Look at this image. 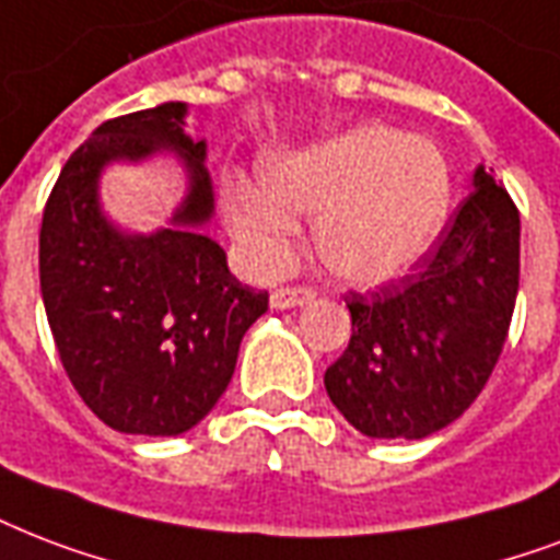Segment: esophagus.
Wrapping results in <instances>:
<instances>
[{"instance_id": "obj_1", "label": "esophagus", "mask_w": 560, "mask_h": 560, "mask_svg": "<svg viewBox=\"0 0 560 560\" xmlns=\"http://www.w3.org/2000/svg\"><path fill=\"white\" fill-rule=\"evenodd\" d=\"M314 296H317V290L305 288V284H296V288H279V290H272L270 305L279 311L296 308V305H305V302H311Z\"/></svg>"}]
</instances>
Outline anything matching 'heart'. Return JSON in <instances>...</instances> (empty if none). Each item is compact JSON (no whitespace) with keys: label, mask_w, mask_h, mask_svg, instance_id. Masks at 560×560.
Returning a JSON list of instances; mask_svg holds the SVG:
<instances>
[{"label":"heart","mask_w":560,"mask_h":560,"mask_svg":"<svg viewBox=\"0 0 560 560\" xmlns=\"http://www.w3.org/2000/svg\"><path fill=\"white\" fill-rule=\"evenodd\" d=\"M261 178H223L225 217L252 258L267 270L284 267L299 241L296 213H319V258L364 288L413 270L450 211L452 178L441 149L387 126H355L267 158Z\"/></svg>","instance_id":"b5f03b06"}]
</instances>
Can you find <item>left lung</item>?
I'll return each mask as SVG.
<instances>
[{"label":"left lung","instance_id":"1","mask_svg":"<svg viewBox=\"0 0 560 560\" xmlns=\"http://www.w3.org/2000/svg\"><path fill=\"white\" fill-rule=\"evenodd\" d=\"M472 187L413 276L347 293L352 337L326 390L366 438L446 429L502 355L520 288V211L493 170L479 166Z\"/></svg>","mask_w":560,"mask_h":560}]
</instances>
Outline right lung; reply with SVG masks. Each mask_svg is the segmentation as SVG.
I'll return each instance as SVG.
<instances>
[{"instance_id": "obj_1", "label": "right lung", "mask_w": 560, "mask_h": 560, "mask_svg": "<svg viewBox=\"0 0 560 560\" xmlns=\"http://www.w3.org/2000/svg\"><path fill=\"white\" fill-rule=\"evenodd\" d=\"M185 102L102 122L63 164L40 225V293L61 364L84 405L126 434L194 429L232 382L246 328L270 296L234 279L199 225L213 213L205 140L185 135ZM170 148L191 187L174 225L122 235L98 208L110 160Z\"/></svg>"}]
</instances>
